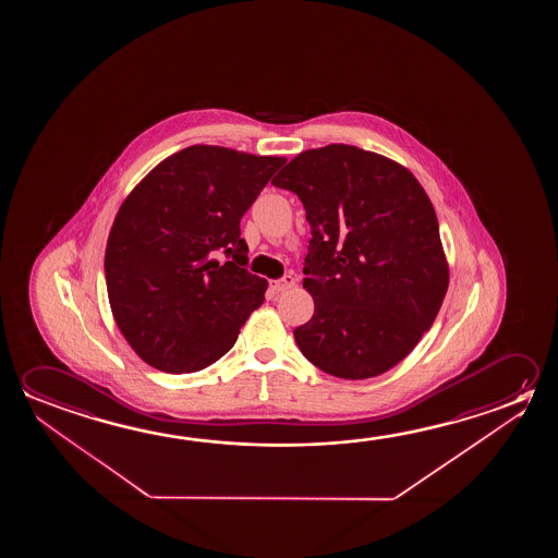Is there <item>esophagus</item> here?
Masks as SVG:
<instances>
[{
    "instance_id": "esophagus-1",
    "label": "esophagus",
    "mask_w": 558,
    "mask_h": 558,
    "mask_svg": "<svg viewBox=\"0 0 558 558\" xmlns=\"http://www.w3.org/2000/svg\"><path fill=\"white\" fill-rule=\"evenodd\" d=\"M293 286H295V278L292 275H286L280 280L272 282V290H276V292H288Z\"/></svg>"
}]
</instances>
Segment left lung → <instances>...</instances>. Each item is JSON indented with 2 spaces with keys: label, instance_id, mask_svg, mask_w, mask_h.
Here are the masks:
<instances>
[{
  "label": "left lung",
  "instance_id": "1",
  "mask_svg": "<svg viewBox=\"0 0 558 558\" xmlns=\"http://www.w3.org/2000/svg\"><path fill=\"white\" fill-rule=\"evenodd\" d=\"M272 184L298 194L311 226L303 288L315 313L293 330L303 356L340 379L389 372L448 292L428 194L407 167L347 144L303 151Z\"/></svg>",
  "mask_w": 558,
  "mask_h": 558
}]
</instances>
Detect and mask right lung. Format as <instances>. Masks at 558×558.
Masks as SVG:
<instances>
[{
	"label": "right lung",
	"mask_w": 558,
	"mask_h": 558,
	"mask_svg": "<svg viewBox=\"0 0 558 558\" xmlns=\"http://www.w3.org/2000/svg\"><path fill=\"white\" fill-rule=\"evenodd\" d=\"M283 163L184 147L122 202L105 251L107 292L120 332L146 364L167 374L210 366L263 305L268 283L247 270L239 221Z\"/></svg>",
	"instance_id": "add662e5"
}]
</instances>
